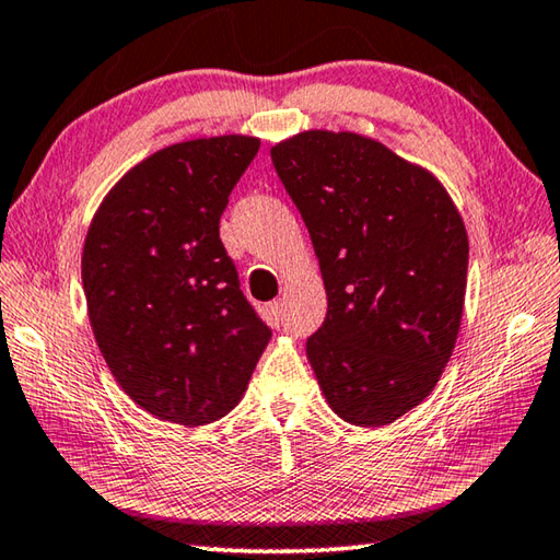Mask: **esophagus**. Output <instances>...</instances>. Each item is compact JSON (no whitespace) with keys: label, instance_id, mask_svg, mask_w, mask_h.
I'll list each match as a JSON object with an SVG mask.
<instances>
[{"label":"esophagus","instance_id":"esophagus-1","mask_svg":"<svg viewBox=\"0 0 560 560\" xmlns=\"http://www.w3.org/2000/svg\"><path fill=\"white\" fill-rule=\"evenodd\" d=\"M268 317L272 319L275 327H280V322H282V300L270 302V305H268Z\"/></svg>","mask_w":560,"mask_h":560}]
</instances>
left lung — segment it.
<instances>
[{"instance_id": "1", "label": "left lung", "mask_w": 560, "mask_h": 560, "mask_svg": "<svg viewBox=\"0 0 560 560\" xmlns=\"http://www.w3.org/2000/svg\"><path fill=\"white\" fill-rule=\"evenodd\" d=\"M327 290L307 359L329 408L381 428L435 388L463 322L469 241L445 186L371 137L307 130L270 150Z\"/></svg>"}]
</instances>
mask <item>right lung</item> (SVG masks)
Listing matches in <instances>:
<instances>
[{
  "instance_id": "right-lung-1",
  "label": "right lung",
  "mask_w": 560,
  "mask_h": 560,
  "mask_svg": "<svg viewBox=\"0 0 560 560\" xmlns=\"http://www.w3.org/2000/svg\"><path fill=\"white\" fill-rule=\"evenodd\" d=\"M258 137L176 142L135 164L83 245L88 317L105 364L160 420L206 425L238 406L272 331L219 238Z\"/></svg>"
}]
</instances>
